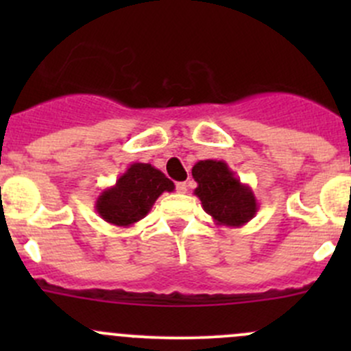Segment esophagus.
Returning a JSON list of instances; mask_svg holds the SVG:
<instances>
[{"label":"esophagus","mask_w":351,"mask_h":351,"mask_svg":"<svg viewBox=\"0 0 351 351\" xmlns=\"http://www.w3.org/2000/svg\"><path fill=\"white\" fill-rule=\"evenodd\" d=\"M186 190H189V185H186L185 182H178V183H176V192H178V193H186Z\"/></svg>","instance_id":"obj_1"}]
</instances>
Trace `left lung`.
<instances>
[{
	"instance_id": "left-lung-1",
	"label": "left lung",
	"mask_w": 351,
	"mask_h": 351,
	"mask_svg": "<svg viewBox=\"0 0 351 351\" xmlns=\"http://www.w3.org/2000/svg\"><path fill=\"white\" fill-rule=\"evenodd\" d=\"M192 176L197 182L193 193L217 226L241 228L256 215L258 202L253 190L234 175L228 162L198 161L192 168Z\"/></svg>"
}]
</instances>
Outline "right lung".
<instances>
[{
    "instance_id": "obj_1",
    "label": "right lung",
    "mask_w": 351,
    "mask_h": 351,
    "mask_svg": "<svg viewBox=\"0 0 351 351\" xmlns=\"http://www.w3.org/2000/svg\"><path fill=\"white\" fill-rule=\"evenodd\" d=\"M175 183L147 162H132L95 202V210L104 221L117 228H130L146 217L154 202L165 192H173Z\"/></svg>"
}]
</instances>
